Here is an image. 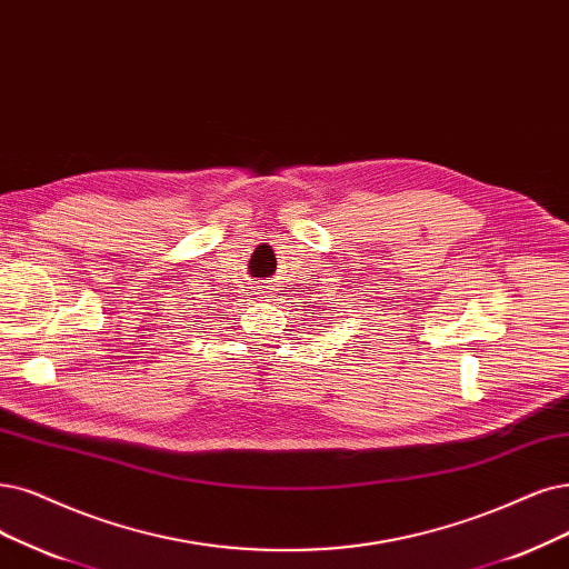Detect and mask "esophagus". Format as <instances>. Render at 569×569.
Wrapping results in <instances>:
<instances>
[{
  "label": "esophagus",
  "mask_w": 569,
  "mask_h": 569,
  "mask_svg": "<svg viewBox=\"0 0 569 569\" xmlns=\"http://www.w3.org/2000/svg\"><path fill=\"white\" fill-rule=\"evenodd\" d=\"M267 298H273V296H267Z\"/></svg>",
  "instance_id": "1"
}]
</instances>
